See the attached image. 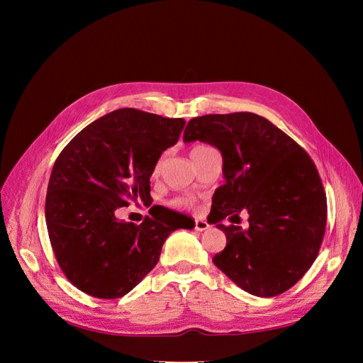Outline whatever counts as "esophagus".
Instances as JSON below:
<instances>
[{
	"label": "esophagus",
	"mask_w": 363,
	"mask_h": 363,
	"mask_svg": "<svg viewBox=\"0 0 363 363\" xmlns=\"http://www.w3.org/2000/svg\"><path fill=\"white\" fill-rule=\"evenodd\" d=\"M207 228H208V224L206 221H203V219H196V221H195V230H199V232H206Z\"/></svg>",
	"instance_id": "34e87169"
}]
</instances>
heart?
Returning a JSON list of instances; mask_svg holds the SVG:
<instances>
[{
    "label": "heart",
    "instance_id": "heart-1",
    "mask_svg": "<svg viewBox=\"0 0 363 363\" xmlns=\"http://www.w3.org/2000/svg\"><path fill=\"white\" fill-rule=\"evenodd\" d=\"M204 148H207V147H204V145H195V147H192L191 156L196 155V152H200V151L204 150ZM159 167H160V162L157 163V169H159ZM172 204H174V206H179V207H188V206H191V201L186 200V199H177V200H174Z\"/></svg>",
    "mask_w": 363,
    "mask_h": 363
}]
</instances>
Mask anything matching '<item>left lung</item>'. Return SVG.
<instances>
[{
	"instance_id": "obj_1",
	"label": "left lung",
	"mask_w": 363,
	"mask_h": 363,
	"mask_svg": "<svg viewBox=\"0 0 363 363\" xmlns=\"http://www.w3.org/2000/svg\"><path fill=\"white\" fill-rule=\"evenodd\" d=\"M183 140L221 151L225 183L215 191L211 221L225 248L213 263L240 289L276 296L312 267L327 221L323 183L309 155L268 119L250 112L196 116ZM244 210L250 227L220 221Z\"/></svg>"
}]
</instances>
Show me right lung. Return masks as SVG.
<instances>
[{"label":"right lung","mask_w":363,"mask_h":363,"mask_svg":"<svg viewBox=\"0 0 363 363\" xmlns=\"http://www.w3.org/2000/svg\"><path fill=\"white\" fill-rule=\"evenodd\" d=\"M183 118L118 108L84 127L54 163L45 221L68 280L96 298H119L157 265L163 242L194 219L152 206L144 223L118 219L130 201H150V177L177 144ZM152 201V200H151Z\"/></svg>","instance_id":"add662e5"}]
</instances>
